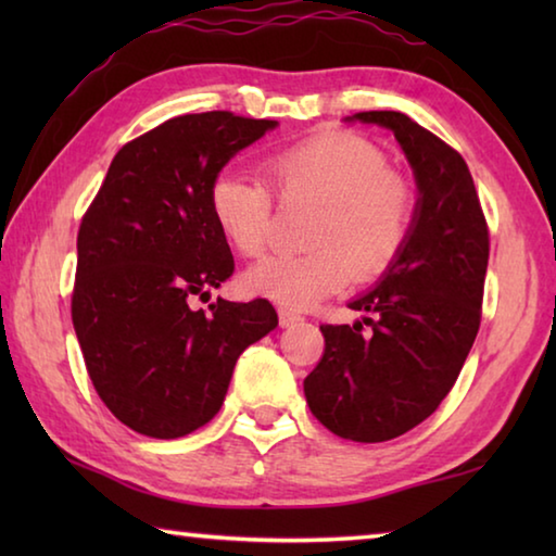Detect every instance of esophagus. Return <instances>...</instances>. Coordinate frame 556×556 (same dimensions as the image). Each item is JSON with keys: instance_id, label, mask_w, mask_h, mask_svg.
Masks as SVG:
<instances>
[{"instance_id": "obj_1", "label": "esophagus", "mask_w": 556, "mask_h": 556, "mask_svg": "<svg viewBox=\"0 0 556 556\" xmlns=\"http://www.w3.org/2000/svg\"><path fill=\"white\" fill-rule=\"evenodd\" d=\"M277 314H279V326H281V328L296 326V324L301 321V316H299L296 312H291V308H285V306H281Z\"/></svg>"}]
</instances>
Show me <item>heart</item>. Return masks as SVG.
I'll return each mask as SVG.
<instances>
[{
  "mask_svg": "<svg viewBox=\"0 0 556 556\" xmlns=\"http://www.w3.org/2000/svg\"><path fill=\"white\" fill-rule=\"evenodd\" d=\"M267 176L281 201H314L304 255H279L244 275L250 294L287 308H308L351 285L388 271L407 248L417 213L412 184L390 172L388 159L368 139L326 129L267 159ZM208 211L223 240L242 257H260L275 195L265 178L215 174Z\"/></svg>",
  "mask_w": 556,
  "mask_h": 556,
  "instance_id": "1",
  "label": "heart"
}]
</instances>
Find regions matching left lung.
<instances>
[{
  "label": "left lung",
  "mask_w": 556,
  "mask_h": 556,
  "mask_svg": "<svg viewBox=\"0 0 556 556\" xmlns=\"http://www.w3.org/2000/svg\"><path fill=\"white\" fill-rule=\"evenodd\" d=\"M348 119L394 131L417 178V213L397 262L378 287L348 304L368 316L353 326H321L326 348L304 394L336 437L378 444L421 425L454 388L481 326L491 240L456 149L394 110Z\"/></svg>",
  "instance_id": "obj_1"
}]
</instances>
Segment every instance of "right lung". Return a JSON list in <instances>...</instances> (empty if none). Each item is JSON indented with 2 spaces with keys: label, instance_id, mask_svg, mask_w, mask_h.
Returning a JSON list of instances; mask_svg holds the SVG:
<instances>
[{
  "label": "right lung",
  "instance_id": "right-lung-1",
  "mask_svg": "<svg viewBox=\"0 0 556 556\" xmlns=\"http://www.w3.org/2000/svg\"><path fill=\"white\" fill-rule=\"evenodd\" d=\"M275 127L225 110L166 119L119 149L83 215L73 328L100 400L137 434L208 425L240 353L279 321L267 299L191 306L235 269L208 211L213 176Z\"/></svg>",
  "mask_w": 556,
  "mask_h": 556
}]
</instances>
